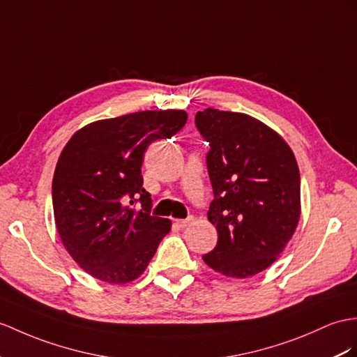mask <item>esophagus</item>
I'll list each match as a JSON object with an SVG mask.
<instances>
[{
    "instance_id": "34e87169",
    "label": "esophagus",
    "mask_w": 357,
    "mask_h": 357,
    "mask_svg": "<svg viewBox=\"0 0 357 357\" xmlns=\"http://www.w3.org/2000/svg\"><path fill=\"white\" fill-rule=\"evenodd\" d=\"M190 222H192V216H189V218H186V220H176L177 227H180V229H186Z\"/></svg>"
}]
</instances>
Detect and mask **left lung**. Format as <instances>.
Wrapping results in <instances>:
<instances>
[{"label": "left lung", "instance_id": "8db88e82", "mask_svg": "<svg viewBox=\"0 0 357 357\" xmlns=\"http://www.w3.org/2000/svg\"><path fill=\"white\" fill-rule=\"evenodd\" d=\"M195 124L211 145L216 247L206 265L233 279L262 273L280 256L301 215L300 171L284 139L253 116L208 107Z\"/></svg>", "mask_w": 357, "mask_h": 357}]
</instances>
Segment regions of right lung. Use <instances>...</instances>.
Returning <instances> with one entry per match:
<instances>
[{
	"label": "right lung",
	"mask_w": 357,
	"mask_h": 357,
	"mask_svg": "<svg viewBox=\"0 0 357 357\" xmlns=\"http://www.w3.org/2000/svg\"><path fill=\"white\" fill-rule=\"evenodd\" d=\"M186 121L188 113L177 109L100 119L77 130L60 153L53 177L56 227L69 256L95 279L136 280L169 233V220L150 215L141 167L149 145L171 139Z\"/></svg>",
	"instance_id": "add662e5"
}]
</instances>
